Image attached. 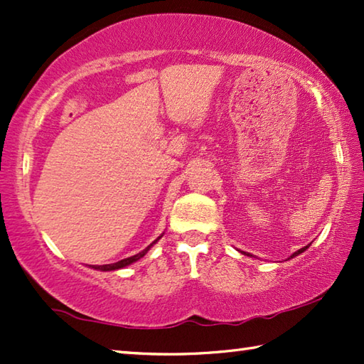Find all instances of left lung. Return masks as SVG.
Masks as SVG:
<instances>
[{
	"instance_id": "8db88e82",
	"label": "left lung",
	"mask_w": 364,
	"mask_h": 364,
	"mask_svg": "<svg viewBox=\"0 0 364 364\" xmlns=\"http://www.w3.org/2000/svg\"><path fill=\"white\" fill-rule=\"evenodd\" d=\"M308 247H309V245H306V247H303V248H300L299 251H295V253L291 256V257H289V259H292V257H295V256H299V255H301L303 253V251H305V250H308ZM248 256H251V255H248Z\"/></svg>"
}]
</instances>
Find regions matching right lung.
I'll return each instance as SVG.
<instances>
[{
	"label": "right lung",
	"mask_w": 364,
	"mask_h": 364,
	"mask_svg": "<svg viewBox=\"0 0 364 364\" xmlns=\"http://www.w3.org/2000/svg\"><path fill=\"white\" fill-rule=\"evenodd\" d=\"M161 237V235H160ZM160 237L157 240H160ZM157 240H154L149 247L147 248H144L143 251H141V253H138V255H135V256H130V257H125V259H122V261H117V262H114V264H105V265H92V269H95V270H102V272H111V270H119V269H124V267H127V265H130V264H133V262H136L138 259H141L143 257L147 251L151 250V247L154 243H157Z\"/></svg>",
	"instance_id": "add662e5"
}]
</instances>
